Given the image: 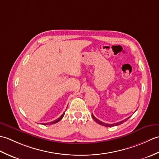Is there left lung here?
<instances>
[{"instance_id":"1","label":"left lung","mask_w":159,"mask_h":159,"mask_svg":"<svg viewBox=\"0 0 159 159\" xmlns=\"http://www.w3.org/2000/svg\"><path fill=\"white\" fill-rule=\"evenodd\" d=\"M92 117H93V119L94 120V121H96V122H97L98 124H100V125H102V126H107V127H112V126H117V125H120V124H122V123H124V121H126L128 118H130V117H128V118H126V119H125L124 120H123V121H119V122H117V123H115V124H106V123H104V122H102V121H100L99 120H98L96 117H95L93 116V115L92 114Z\"/></svg>"}]
</instances>
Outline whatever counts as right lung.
I'll use <instances>...</instances> for the list:
<instances>
[{"instance_id":"right-lung-1","label":"right lung","mask_w":159,"mask_h":159,"mask_svg":"<svg viewBox=\"0 0 159 159\" xmlns=\"http://www.w3.org/2000/svg\"><path fill=\"white\" fill-rule=\"evenodd\" d=\"M64 114H65V113H63L61 116L58 119H57V120H55V121H50V122H48V123H43V125H51V124H55V123H57V122H58V121H59L61 120L63 118V117L64 116Z\"/></svg>"}]
</instances>
